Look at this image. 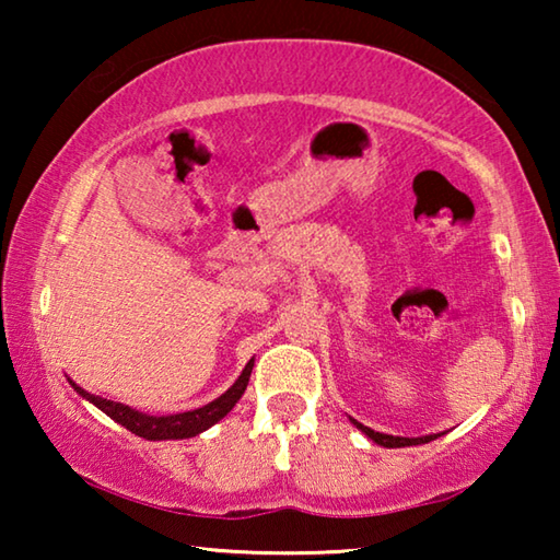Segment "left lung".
Here are the masks:
<instances>
[{"mask_svg": "<svg viewBox=\"0 0 560 560\" xmlns=\"http://www.w3.org/2000/svg\"><path fill=\"white\" fill-rule=\"evenodd\" d=\"M353 424L360 432H365L373 442L383 444V447H412V444H424V442L438 440V434H428V438H393V434H383V432H375L371 428H365V424H360L358 420H353Z\"/></svg>", "mask_w": 560, "mask_h": 560, "instance_id": "1", "label": "left lung"}]
</instances>
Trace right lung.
<instances>
[{
  "label": "right lung",
  "mask_w": 560,
  "mask_h": 560,
  "mask_svg": "<svg viewBox=\"0 0 560 560\" xmlns=\"http://www.w3.org/2000/svg\"><path fill=\"white\" fill-rule=\"evenodd\" d=\"M252 368H254V360L246 363V368L240 375V381H236L230 387V390L217 397V400H212L210 405L197 407V410H189V412H179V415H165V417H153V415H143L138 410H130L128 405L103 400V397H96V395H91L86 390H81V387L75 385L73 381H71V385L81 397H86V400L96 405L98 410L106 412L110 420H116L118 424H122V428L130 430L132 434H138V438H145V440H153V442L155 440H185V438H195V434L205 432L207 428H212L214 422H220L222 417L232 410L236 400H240V397L246 390Z\"/></svg>",
  "instance_id": "1"
}]
</instances>
